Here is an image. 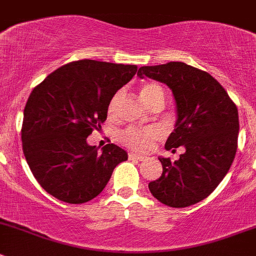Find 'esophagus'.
<instances>
[{"mask_svg":"<svg viewBox=\"0 0 256 256\" xmlns=\"http://www.w3.org/2000/svg\"><path fill=\"white\" fill-rule=\"evenodd\" d=\"M128 158H131V160H138V161H144L145 160V156L142 155H138V154H135V152H130L128 154Z\"/></svg>","mask_w":256,"mask_h":256,"instance_id":"obj_1","label":"esophagus"}]
</instances>
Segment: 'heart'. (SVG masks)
<instances>
[{
  "label": "heart",
  "instance_id": "b5f03b06",
  "mask_svg": "<svg viewBox=\"0 0 256 256\" xmlns=\"http://www.w3.org/2000/svg\"><path fill=\"white\" fill-rule=\"evenodd\" d=\"M140 96L144 102L151 108L156 101H164V90L160 85L156 82H144L140 86ZM118 98V94H116L111 98L108 104V111H112L115 108V104ZM160 136L156 128H130L121 134V141L128 148H134L136 151H148L154 145L155 140Z\"/></svg>",
  "mask_w": 256,
  "mask_h": 256
}]
</instances>
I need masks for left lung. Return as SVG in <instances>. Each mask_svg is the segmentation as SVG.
<instances>
[{
    "mask_svg": "<svg viewBox=\"0 0 256 256\" xmlns=\"http://www.w3.org/2000/svg\"><path fill=\"white\" fill-rule=\"evenodd\" d=\"M138 78H154L172 91L178 111L174 132L165 144L180 158H158L160 178L148 184L151 194L171 208H186L209 196L229 171L238 148L239 114L225 88L210 74L186 65L142 66Z\"/></svg>",
    "mask_w": 256,
    "mask_h": 256,
    "instance_id": "obj_1",
    "label": "left lung"
}]
</instances>
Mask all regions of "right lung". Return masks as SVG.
Listing matches in <instances>:
<instances>
[{"label": "right lung", "instance_id": "obj_1", "mask_svg": "<svg viewBox=\"0 0 256 256\" xmlns=\"http://www.w3.org/2000/svg\"><path fill=\"white\" fill-rule=\"evenodd\" d=\"M138 72L136 65L78 60L50 74L24 110L22 148L42 188L68 204L98 196L128 152L108 144L98 152L86 141L108 118L111 98Z\"/></svg>", "mask_w": 256, "mask_h": 256}]
</instances>
